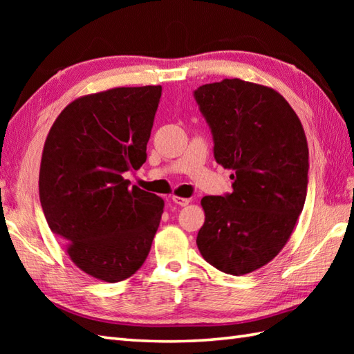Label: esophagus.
Here are the masks:
<instances>
[{"mask_svg": "<svg viewBox=\"0 0 354 354\" xmlns=\"http://www.w3.org/2000/svg\"><path fill=\"white\" fill-rule=\"evenodd\" d=\"M171 201L175 202L176 205H181V207H187L190 204V199L189 198H181V196H171Z\"/></svg>", "mask_w": 354, "mask_h": 354, "instance_id": "34e87169", "label": "esophagus"}]
</instances>
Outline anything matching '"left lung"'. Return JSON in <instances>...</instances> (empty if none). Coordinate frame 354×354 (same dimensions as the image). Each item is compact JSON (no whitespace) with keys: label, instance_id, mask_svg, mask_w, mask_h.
Listing matches in <instances>:
<instances>
[{"label":"left lung","instance_id":"8db88e82","mask_svg":"<svg viewBox=\"0 0 354 354\" xmlns=\"http://www.w3.org/2000/svg\"><path fill=\"white\" fill-rule=\"evenodd\" d=\"M212 127L214 158L232 170V193L205 196L196 245L209 265L245 275L288 243L307 194L309 147L295 111L275 89L223 79L194 91Z\"/></svg>","mask_w":354,"mask_h":354}]
</instances>
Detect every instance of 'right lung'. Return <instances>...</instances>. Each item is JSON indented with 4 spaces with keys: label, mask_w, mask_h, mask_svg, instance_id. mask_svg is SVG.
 Instances as JSON below:
<instances>
[{
    "label": "right lung",
    "mask_w": 354,
    "mask_h": 354,
    "mask_svg": "<svg viewBox=\"0 0 354 354\" xmlns=\"http://www.w3.org/2000/svg\"><path fill=\"white\" fill-rule=\"evenodd\" d=\"M160 85L82 95L57 115L45 140L39 198L50 230L71 261L106 283L146 261L164 201L123 178L146 161Z\"/></svg>",
    "instance_id": "obj_1"
}]
</instances>
